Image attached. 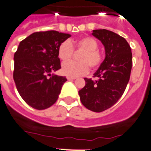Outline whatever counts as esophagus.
Returning <instances> with one entry per match:
<instances>
[{
	"mask_svg": "<svg viewBox=\"0 0 151 151\" xmlns=\"http://www.w3.org/2000/svg\"><path fill=\"white\" fill-rule=\"evenodd\" d=\"M67 79H68V80H74V79H76V78H75V77L68 76L67 77Z\"/></svg>",
	"mask_w": 151,
	"mask_h": 151,
	"instance_id": "esophagus-1",
	"label": "esophagus"
}]
</instances>
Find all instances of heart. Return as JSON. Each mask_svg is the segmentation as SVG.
<instances>
[{
	"label": "heart",
	"instance_id": "b5f03b06",
	"mask_svg": "<svg viewBox=\"0 0 151 151\" xmlns=\"http://www.w3.org/2000/svg\"><path fill=\"white\" fill-rule=\"evenodd\" d=\"M98 46V42L89 36L83 37L77 41H63L58 48V58L62 62H68L72 58L74 48L83 52L79 56L80 62H65L62 65V73L65 76L78 77L86 74L89 71V66L97 68L102 62V55L97 49Z\"/></svg>",
	"mask_w": 151,
	"mask_h": 151
}]
</instances>
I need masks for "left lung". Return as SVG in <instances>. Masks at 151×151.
<instances>
[{"mask_svg":"<svg viewBox=\"0 0 151 151\" xmlns=\"http://www.w3.org/2000/svg\"><path fill=\"white\" fill-rule=\"evenodd\" d=\"M92 35L104 45L106 57L94 73L96 80L85 78L86 86L78 95L86 108L100 113L113 106L124 93L131 73L132 52L127 40L111 31L93 30Z\"/></svg>","mask_w":151,"mask_h":151,"instance_id":"obj_1","label":"left lung"}]
</instances>
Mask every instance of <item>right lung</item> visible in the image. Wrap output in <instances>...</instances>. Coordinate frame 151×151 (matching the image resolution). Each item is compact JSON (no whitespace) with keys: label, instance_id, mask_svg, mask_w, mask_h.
Wrapping results in <instances>:
<instances>
[{"label":"right lung","instance_id":"1","mask_svg":"<svg viewBox=\"0 0 151 151\" xmlns=\"http://www.w3.org/2000/svg\"><path fill=\"white\" fill-rule=\"evenodd\" d=\"M69 34L57 31L35 32L20 42L14 53L13 78L20 96L36 109H45L55 103L67 81L51 74L61 68L58 48Z\"/></svg>","mask_w":151,"mask_h":151}]
</instances>
